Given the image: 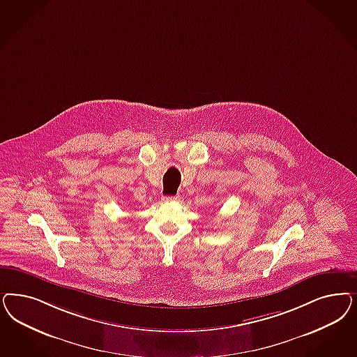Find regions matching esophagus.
Instances as JSON below:
<instances>
[{"label":"esophagus","instance_id":"34e87169","mask_svg":"<svg viewBox=\"0 0 357 357\" xmlns=\"http://www.w3.org/2000/svg\"><path fill=\"white\" fill-rule=\"evenodd\" d=\"M178 199V196H165L162 197L164 202H176Z\"/></svg>","mask_w":357,"mask_h":357}]
</instances>
